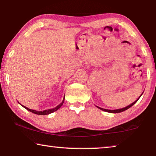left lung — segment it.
Returning a JSON list of instances; mask_svg holds the SVG:
<instances>
[{"label": "left lung", "mask_w": 156, "mask_h": 156, "mask_svg": "<svg viewBox=\"0 0 156 156\" xmlns=\"http://www.w3.org/2000/svg\"><path fill=\"white\" fill-rule=\"evenodd\" d=\"M143 94V93L141 94V96ZM141 96H140L139 97V99H137L135 102H133L132 104H130V105H128V106H126V107H125V108H122V109H114V110H111V109H103V108H99V107H97V108H98L99 109H101V110H103V111H104V112H109V113H120V112H124V111H125V110H126V109H128L129 108H130V107H132L134 104H135V103L137 101H138L139 99V98L140 97H141Z\"/></svg>", "instance_id": "obj_1"}]
</instances>
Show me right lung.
<instances>
[{
    "label": "right lung",
    "instance_id": "obj_1",
    "mask_svg": "<svg viewBox=\"0 0 156 156\" xmlns=\"http://www.w3.org/2000/svg\"><path fill=\"white\" fill-rule=\"evenodd\" d=\"M64 100H65V96H64V98H63V101H62V102L59 105H57V106L55 107V108L50 109H47V110H44V111H36V110H33V109H29V108H26V106H23V105H21L20 103V104L21 106H23L24 108L26 109L27 110L31 112L34 113V114H38V115H48V114H51V113H53L54 112L57 111V109H59L61 108V107H62V105H63V103H64Z\"/></svg>",
    "mask_w": 156,
    "mask_h": 156
}]
</instances>
